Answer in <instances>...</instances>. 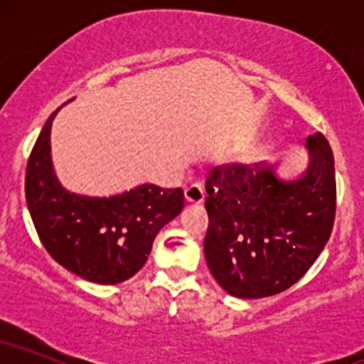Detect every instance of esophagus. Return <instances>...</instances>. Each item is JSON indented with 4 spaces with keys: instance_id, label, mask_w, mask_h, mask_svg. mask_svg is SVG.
I'll list each match as a JSON object with an SVG mask.
<instances>
[{
    "instance_id": "1",
    "label": "esophagus",
    "mask_w": 364,
    "mask_h": 364,
    "mask_svg": "<svg viewBox=\"0 0 364 364\" xmlns=\"http://www.w3.org/2000/svg\"><path fill=\"white\" fill-rule=\"evenodd\" d=\"M205 198V193H203V188L200 185H191L185 190V200L190 205H198V203L203 202Z\"/></svg>"
}]
</instances>
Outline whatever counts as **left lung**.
<instances>
[{"instance_id": "left-lung-1", "label": "left lung", "mask_w": 364, "mask_h": 364, "mask_svg": "<svg viewBox=\"0 0 364 364\" xmlns=\"http://www.w3.org/2000/svg\"><path fill=\"white\" fill-rule=\"evenodd\" d=\"M310 164L292 181L274 168L223 164L207 178L208 269L231 296L258 299L296 284L327 245L336 219V168L327 139H306Z\"/></svg>"}]
</instances>
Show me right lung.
I'll list each match as a JSON object with an SVG mask.
<instances>
[{"mask_svg":"<svg viewBox=\"0 0 364 364\" xmlns=\"http://www.w3.org/2000/svg\"><path fill=\"white\" fill-rule=\"evenodd\" d=\"M49 116L25 173V196L41 243L66 270L95 284H119L147 262L157 232L185 207L181 188L140 185L114 196L70 193L51 162Z\"/></svg>","mask_w":364,"mask_h":364,"instance_id":"1","label":"right lung"}]
</instances>
